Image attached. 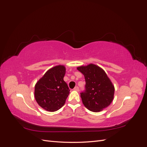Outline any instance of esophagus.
Masks as SVG:
<instances>
[{
    "label": "esophagus",
    "instance_id": "obj_1",
    "mask_svg": "<svg viewBox=\"0 0 147 147\" xmlns=\"http://www.w3.org/2000/svg\"><path fill=\"white\" fill-rule=\"evenodd\" d=\"M74 90H75V91H79V88H78V86H75V88H74Z\"/></svg>",
    "mask_w": 147,
    "mask_h": 147
}]
</instances>
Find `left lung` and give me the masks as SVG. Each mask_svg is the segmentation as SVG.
<instances>
[{"instance_id":"obj_1","label":"left lung","mask_w":147,"mask_h":147,"mask_svg":"<svg viewBox=\"0 0 147 147\" xmlns=\"http://www.w3.org/2000/svg\"><path fill=\"white\" fill-rule=\"evenodd\" d=\"M77 70L85 78V90L80 93L83 105L91 112H100L107 107L113 99L115 88L105 71L90 64Z\"/></svg>"}]
</instances>
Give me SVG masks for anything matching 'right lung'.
<instances>
[{
  "label": "right lung",
  "mask_w": 147,
  "mask_h": 147,
  "mask_svg": "<svg viewBox=\"0 0 147 147\" xmlns=\"http://www.w3.org/2000/svg\"><path fill=\"white\" fill-rule=\"evenodd\" d=\"M65 67L57 65L44 74L35 86L34 95L38 104L49 112H55L63 107L70 90L64 81Z\"/></svg>",
  "instance_id": "obj_1"
}]
</instances>
